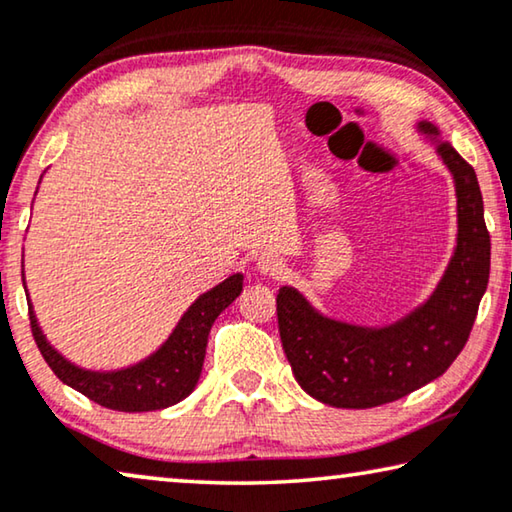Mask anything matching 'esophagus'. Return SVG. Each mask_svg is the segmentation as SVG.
Listing matches in <instances>:
<instances>
[{"instance_id":"esophagus-1","label":"esophagus","mask_w":512,"mask_h":512,"mask_svg":"<svg viewBox=\"0 0 512 512\" xmlns=\"http://www.w3.org/2000/svg\"><path fill=\"white\" fill-rule=\"evenodd\" d=\"M257 269L259 273L264 275H273V278H278L285 271V264H282V259L273 253H264L257 257Z\"/></svg>"}]
</instances>
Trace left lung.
I'll return each mask as SVG.
<instances>
[{
	"instance_id": "left-lung-1",
	"label": "left lung",
	"mask_w": 512,
	"mask_h": 512,
	"mask_svg": "<svg viewBox=\"0 0 512 512\" xmlns=\"http://www.w3.org/2000/svg\"><path fill=\"white\" fill-rule=\"evenodd\" d=\"M421 134L453 175L458 237L451 262L426 303L383 328L353 326L316 312L294 287L278 291V326L298 385L332 408H376L403 399L451 367L472 332L490 278V234L474 168L440 139L433 123Z\"/></svg>"
}]
</instances>
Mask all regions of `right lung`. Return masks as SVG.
<instances>
[{"mask_svg": "<svg viewBox=\"0 0 512 512\" xmlns=\"http://www.w3.org/2000/svg\"><path fill=\"white\" fill-rule=\"evenodd\" d=\"M241 289L243 275L234 273L221 285L205 291L184 312L180 323L157 351L132 367L116 371L81 369L63 358L40 330L31 300L27 303L38 351L50 364L56 378L109 410L150 412L170 408L196 389L202 362H205L209 330H212L216 316L241 294Z\"/></svg>", "mask_w": 512, "mask_h": 512, "instance_id": "add662e5", "label": "right lung"}]
</instances>
